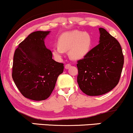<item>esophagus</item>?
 Here are the masks:
<instances>
[{
	"label": "esophagus",
	"instance_id": "1",
	"mask_svg": "<svg viewBox=\"0 0 133 133\" xmlns=\"http://www.w3.org/2000/svg\"><path fill=\"white\" fill-rule=\"evenodd\" d=\"M71 67V65L69 64H66L65 65V69H69Z\"/></svg>",
	"mask_w": 133,
	"mask_h": 133
}]
</instances>
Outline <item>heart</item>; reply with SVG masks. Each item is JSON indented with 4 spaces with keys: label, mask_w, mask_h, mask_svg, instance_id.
<instances>
[{
    "label": "heart",
    "mask_w": 133,
    "mask_h": 133,
    "mask_svg": "<svg viewBox=\"0 0 133 133\" xmlns=\"http://www.w3.org/2000/svg\"><path fill=\"white\" fill-rule=\"evenodd\" d=\"M92 44L89 33L79 30H72L62 33L58 39V45L52 49V54L57 59L62 57L64 51H69L71 60L83 59L89 53Z\"/></svg>",
    "instance_id": "heart-1"
}]
</instances>
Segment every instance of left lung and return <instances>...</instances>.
I'll use <instances>...</instances> for the list:
<instances>
[{
    "label": "left lung",
    "instance_id": "8db88e82",
    "mask_svg": "<svg viewBox=\"0 0 133 133\" xmlns=\"http://www.w3.org/2000/svg\"><path fill=\"white\" fill-rule=\"evenodd\" d=\"M99 44L77 61L79 87L88 96H100L115 88L124 64L121 47L104 29L99 28Z\"/></svg>",
    "mask_w": 133,
    "mask_h": 133
}]
</instances>
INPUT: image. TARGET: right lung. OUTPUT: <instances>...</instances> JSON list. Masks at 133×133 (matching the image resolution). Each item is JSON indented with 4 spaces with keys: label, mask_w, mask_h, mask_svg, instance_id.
Returning <instances> with one entry per match:
<instances>
[{
    "label": "right lung",
    "mask_w": 133,
    "mask_h": 133,
    "mask_svg": "<svg viewBox=\"0 0 133 133\" xmlns=\"http://www.w3.org/2000/svg\"><path fill=\"white\" fill-rule=\"evenodd\" d=\"M51 31H36L19 44L14 55L12 79L26 98L45 100L54 90L64 64L55 61L44 39Z\"/></svg>",
    "instance_id": "add662e5"
}]
</instances>
